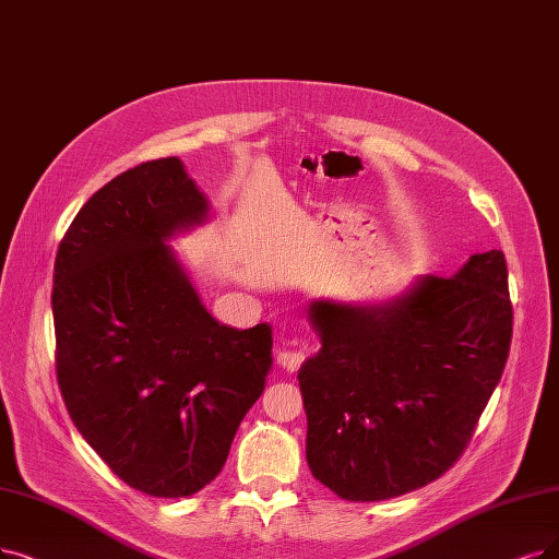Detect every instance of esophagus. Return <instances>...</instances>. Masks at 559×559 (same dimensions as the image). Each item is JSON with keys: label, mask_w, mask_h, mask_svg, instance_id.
<instances>
[{"label": "esophagus", "mask_w": 559, "mask_h": 559, "mask_svg": "<svg viewBox=\"0 0 559 559\" xmlns=\"http://www.w3.org/2000/svg\"><path fill=\"white\" fill-rule=\"evenodd\" d=\"M302 360H305V353L302 350H296V348H282V350H277V365L284 371H298Z\"/></svg>", "instance_id": "obj_1"}]
</instances>
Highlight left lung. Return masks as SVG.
Wrapping results in <instances>:
<instances>
[{
    "label": "left lung",
    "instance_id": "obj_1",
    "mask_svg": "<svg viewBox=\"0 0 559 559\" xmlns=\"http://www.w3.org/2000/svg\"><path fill=\"white\" fill-rule=\"evenodd\" d=\"M321 350L298 371L307 463L342 500L404 496L448 473L500 383L513 311L500 250L381 305L314 300Z\"/></svg>",
    "mask_w": 559,
    "mask_h": 559
}]
</instances>
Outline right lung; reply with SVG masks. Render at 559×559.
Listing matches in <instances>:
<instances>
[{
    "label": "right lung",
    "instance_id": "1",
    "mask_svg": "<svg viewBox=\"0 0 559 559\" xmlns=\"http://www.w3.org/2000/svg\"><path fill=\"white\" fill-rule=\"evenodd\" d=\"M209 209L181 160H148L88 199L55 259L63 404L109 471L153 498L219 475L273 367L271 325L215 321L167 245Z\"/></svg>",
    "mask_w": 559,
    "mask_h": 559
}]
</instances>
